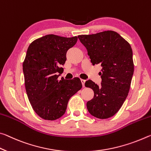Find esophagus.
<instances>
[{
	"mask_svg": "<svg viewBox=\"0 0 151 151\" xmlns=\"http://www.w3.org/2000/svg\"><path fill=\"white\" fill-rule=\"evenodd\" d=\"M81 83H82L83 87H85V82H86V80H81Z\"/></svg>",
	"mask_w": 151,
	"mask_h": 151,
	"instance_id": "1",
	"label": "esophagus"
}]
</instances>
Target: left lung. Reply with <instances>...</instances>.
I'll return each instance as SVG.
<instances>
[{
  "instance_id": "obj_1",
  "label": "left lung",
  "mask_w": 151,
  "mask_h": 151,
  "mask_svg": "<svg viewBox=\"0 0 151 151\" xmlns=\"http://www.w3.org/2000/svg\"><path fill=\"white\" fill-rule=\"evenodd\" d=\"M78 39L87 49L92 65L102 67L100 86L90 80L85 83L94 92L93 99L87 102V109L100 119L112 117L120 110L130 90L134 73L131 46L112 31L82 35Z\"/></svg>"
}]
</instances>
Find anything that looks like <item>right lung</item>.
Instances as JSON below:
<instances>
[{
    "label": "right lung",
    "instance_id": "right-lung-1",
    "mask_svg": "<svg viewBox=\"0 0 151 151\" xmlns=\"http://www.w3.org/2000/svg\"><path fill=\"white\" fill-rule=\"evenodd\" d=\"M77 37L67 38L47 35L32 42L23 64L24 85L35 112L43 119L55 120L65 114L68 101L81 90L80 79L61 80L66 53Z\"/></svg>",
    "mask_w": 151,
    "mask_h": 151
}]
</instances>
